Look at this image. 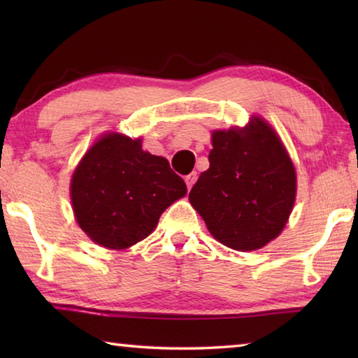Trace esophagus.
<instances>
[{"mask_svg":"<svg viewBox=\"0 0 358 358\" xmlns=\"http://www.w3.org/2000/svg\"><path fill=\"white\" fill-rule=\"evenodd\" d=\"M196 180H197V172H191L189 175H186V177H185V181H186L187 189H191L192 185L196 183Z\"/></svg>","mask_w":358,"mask_h":358,"instance_id":"34e87169","label":"esophagus"}]
</instances>
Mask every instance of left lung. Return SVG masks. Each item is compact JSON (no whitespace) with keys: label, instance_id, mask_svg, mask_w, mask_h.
<instances>
[{"label":"left lung","instance_id":"1","mask_svg":"<svg viewBox=\"0 0 358 358\" xmlns=\"http://www.w3.org/2000/svg\"><path fill=\"white\" fill-rule=\"evenodd\" d=\"M211 142L210 167L192 186L189 201L222 245L259 250L280 235L292 211V161L260 118L243 131H215Z\"/></svg>","mask_w":358,"mask_h":358}]
</instances>
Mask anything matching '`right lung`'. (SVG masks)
<instances>
[{
    "mask_svg": "<svg viewBox=\"0 0 358 358\" xmlns=\"http://www.w3.org/2000/svg\"><path fill=\"white\" fill-rule=\"evenodd\" d=\"M186 185L166 157L142 150L141 138L108 134L83 156L71 181L78 226L96 243L123 250L153 232Z\"/></svg>",
    "mask_w": 358,
    "mask_h": 358,
    "instance_id": "obj_1",
    "label": "right lung"
}]
</instances>
